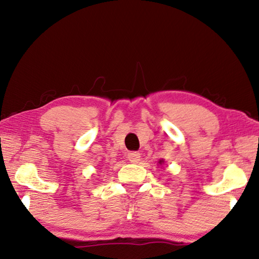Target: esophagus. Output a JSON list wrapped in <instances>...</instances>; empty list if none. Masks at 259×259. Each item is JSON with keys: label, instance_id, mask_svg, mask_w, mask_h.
<instances>
[{"label": "esophagus", "instance_id": "1", "mask_svg": "<svg viewBox=\"0 0 259 259\" xmlns=\"http://www.w3.org/2000/svg\"><path fill=\"white\" fill-rule=\"evenodd\" d=\"M128 159L131 163H138L140 160V154L138 152H130L128 154Z\"/></svg>", "mask_w": 259, "mask_h": 259}]
</instances>
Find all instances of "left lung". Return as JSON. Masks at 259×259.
<instances>
[{
  "mask_svg": "<svg viewBox=\"0 0 259 259\" xmlns=\"http://www.w3.org/2000/svg\"><path fill=\"white\" fill-rule=\"evenodd\" d=\"M161 162H162V161H160V163H161Z\"/></svg>",
  "mask_w": 259,
  "mask_h": 259,
  "instance_id": "obj_1",
  "label": "left lung"
}]
</instances>
